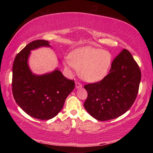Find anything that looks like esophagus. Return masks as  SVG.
Masks as SVG:
<instances>
[{"label":"esophagus","mask_w":153,"mask_h":153,"mask_svg":"<svg viewBox=\"0 0 153 153\" xmlns=\"http://www.w3.org/2000/svg\"><path fill=\"white\" fill-rule=\"evenodd\" d=\"M76 88L77 89H79V88H82V85L80 84L79 82H76Z\"/></svg>","instance_id":"1"}]
</instances>
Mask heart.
Wrapping results in <instances>:
<instances>
[{"label": "heart", "mask_w": 153, "mask_h": 153, "mask_svg": "<svg viewBox=\"0 0 153 153\" xmlns=\"http://www.w3.org/2000/svg\"><path fill=\"white\" fill-rule=\"evenodd\" d=\"M69 60L65 62L67 69L74 67L79 69V76L85 82H99L107 76L112 63L109 52L92 46H83L69 54Z\"/></svg>", "instance_id": "b5f03b06"}]
</instances>
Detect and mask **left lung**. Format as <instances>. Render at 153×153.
Listing matches in <instances>:
<instances>
[{
	"instance_id": "8db88e82",
	"label": "left lung",
	"mask_w": 153,
	"mask_h": 153,
	"mask_svg": "<svg viewBox=\"0 0 153 153\" xmlns=\"http://www.w3.org/2000/svg\"><path fill=\"white\" fill-rule=\"evenodd\" d=\"M140 80L138 64L131 53L123 49L113 60L107 76L100 82L84 86L88 92L84 108L99 121L120 117L135 101Z\"/></svg>"
}]
</instances>
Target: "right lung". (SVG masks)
Returning <instances> with one entry per match:
<instances>
[{
  "instance_id": "right-lung-1",
  "label": "right lung",
  "mask_w": 153,
  "mask_h": 153,
  "mask_svg": "<svg viewBox=\"0 0 153 153\" xmlns=\"http://www.w3.org/2000/svg\"><path fill=\"white\" fill-rule=\"evenodd\" d=\"M51 47L50 42L37 40L28 44L15 56L13 65L12 91L17 104L27 115L41 120L53 118L60 112L74 81L58 69L42 75L33 74L28 64L31 51Z\"/></svg>"
}]
</instances>
